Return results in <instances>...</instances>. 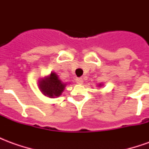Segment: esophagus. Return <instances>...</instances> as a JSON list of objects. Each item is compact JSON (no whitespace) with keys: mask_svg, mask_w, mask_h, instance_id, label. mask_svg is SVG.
<instances>
[{"mask_svg":"<svg viewBox=\"0 0 149 149\" xmlns=\"http://www.w3.org/2000/svg\"><path fill=\"white\" fill-rule=\"evenodd\" d=\"M76 81H77V84H82L84 81H83V78L82 77H78L76 79Z\"/></svg>","mask_w":149,"mask_h":149,"instance_id":"34e87169","label":"esophagus"}]
</instances>
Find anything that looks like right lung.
Instances as JSON below:
<instances>
[{
    "label": "right lung",
    "mask_w": 149,
    "mask_h": 149,
    "mask_svg": "<svg viewBox=\"0 0 149 149\" xmlns=\"http://www.w3.org/2000/svg\"><path fill=\"white\" fill-rule=\"evenodd\" d=\"M39 86L44 95L49 97H57L61 95L65 84H63L61 81L59 80L55 72H51L49 77L40 81Z\"/></svg>",
    "instance_id": "add662e5"
}]
</instances>
